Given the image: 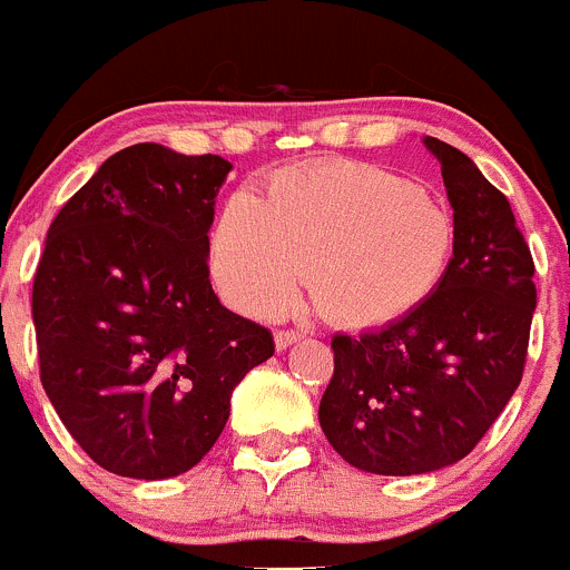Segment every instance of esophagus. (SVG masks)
Segmentation results:
<instances>
[{
    "mask_svg": "<svg viewBox=\"0 0 570 570\" xmlns=\"http://www.w3.org/2000/svg\"><path fill=\"white\" fill-rule=\"evenodd\" d=\"M295 342H301V333H297V331H278V333H275V347H278V350L292 347Z\"/></svg>",
    "mask_w": 570,
    "mask_h": 570,
    "instance_id": "obj_1",
    "label": "esophagus"
}]
</instances>
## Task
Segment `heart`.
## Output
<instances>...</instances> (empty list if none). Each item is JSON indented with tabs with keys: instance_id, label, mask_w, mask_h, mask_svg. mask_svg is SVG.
I'll list each match as a JSON object with an SVG mask.
<instances>
[{
	"instance_id": "1",
	"label": "heart",
	"mask_w": 570,
	"mask_h": 570,
	"mask_svg": "<svg viewBox=\"0 0 570 570\" xmlns=\"http://www.w3.org/2000/svg\"><path fill=\"white\" fill-rule=\"evenodd\" d=\"M455 220L422 184L366 163L284 170L234 195L209 237L212 273L237 308L269 317L308 297L333 325L383 327L435 295L455 256Z\"/></svg>"
}]
</instances>
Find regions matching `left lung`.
<instances>
[{"label":"left lung","mask_w":570,"mask_h":570,"mask_svg":"<svg viewBox=\"0 0 570 570\" xmlns=\"http://www.w3.org/2000/svg\"><path fill=\"white\" fill-rule=\"evenodd\" d=\"M441 163L458 243L435 295L407 317L331 338L333 377L320 424L333 450L370 474L411 476L463 461L524 375L534 262L508 198L450 142Z\"/></svg>","instance_id":"1"}]
</instances>
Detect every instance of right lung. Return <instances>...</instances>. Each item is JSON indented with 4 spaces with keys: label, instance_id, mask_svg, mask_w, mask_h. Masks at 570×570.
<instances>
[{
    "label": "right lung",
    "instance_id": "add662e5",
    "mask_svg": "<svg viewBox=\"0 0 570 570\" xmlns=\"http://www.w3.org/2000/svg\"><path fill=\"white\" fill-rule=\"evenodd\" d=\"M232 163L157 142L112 154L57 212L32 284L40 383L101 469L165 480L220 439L232 392L275 353L209 281Z\"/></svg>",
    "mask_w": 570,
    "mask_h": 570
}]
</instances>
